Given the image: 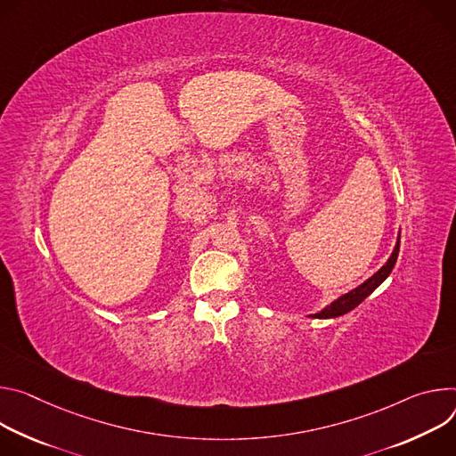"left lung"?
I'll return each mask as SVG.
<instances>
[{
    "mask_svg": "<svg viewBox=\"0 0 456 456\" xmlns=\"http://www.w3.org/2000/svg\"><path fill=\"white\" fill-rule=\"evenodd\" d=\"M398 248H400V235H398V240H396V246H395V249H393L391 257L387 259V263H386L373 277H370V279H368L366 282H362L359 288L351 289L349 293H344L342 297H338L337 300H333L330 306H326L324 310H321L319 314H314V315H310V317H314V319H335V317H340V315H344V314H347V312H351V310H355L370 293H373V291L387 279V275L391 273V270H393V266H395V263H396Z\"/></svg>",
    "mask_w": 456,
    "mask_h": 456,
    "instance_id": "obj_1",
    "label": "left lung"
}]
</instances>
